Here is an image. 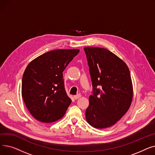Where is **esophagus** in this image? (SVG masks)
<instances>
[{"label":"esophagus","mask_w":155,"mask_h":155,"mask_svg":"<svg viewBox=\"0 0 155 155\" xmlns=\"http://www.w3.org/2000/svg\"><path fill=\"white\" fill-rule=\"evenodd\" d=\"M73 97H74L75 99H78L80 98V97H81V95H80V94H77V95H76L73 96Z\"/></svg>","instance_id":"1"}]
</instances>
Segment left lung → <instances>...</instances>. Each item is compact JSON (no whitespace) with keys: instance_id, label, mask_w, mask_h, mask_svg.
<instances>
[{"instance_id":"8db88e82","label":"left lung","mask_w":155,"mask_h":155,"mask_svg":"<svg viewBox=\"0 0 155 155\" xmlns=\"http://www.w3.org/2000/svg\"><path fill=\"white\" fill-rule=\"evenodd\" d=\"M84 50L94 89L86 120L95 128H107L114 125L131 106L133 87L130 71L123 60L107 49L85 47Z\"/></svg>"}]
</instances>
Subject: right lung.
<instances>
[{"instance_id": "1", "label": "right lung", "mask_w": 155, "mask_h": 155, "mask_svg": "<svg viewBox=\"0 0 155 155\" xmlns=\"http://www.w3.org/2000/svg\"><path fill=\"white\" fill-rule=\"evenodd\" d=\"M80 50H56L32 60L24 72L22 96L36 120L51 123L63 117L71 100L64 87L63 71Z\"/></svg>"}]
</instances>
